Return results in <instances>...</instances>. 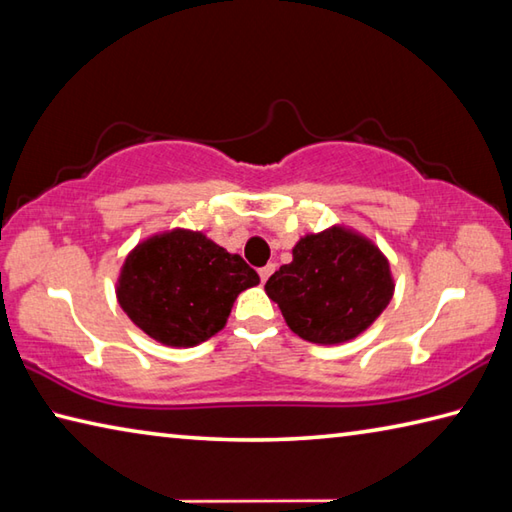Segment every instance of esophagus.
Here are the masks:
<instances>
[{"instance_id":"34e87169","label":"esophagus","mask_w":512,"mask_h":512,"mask_svg":"<svg viewBox=\"0 0 512 512\" xmlns=\"http://www.w3.org/2000/svg\"><path fill=\"white\" fill-rule=\"evenodd\" d=\"M274 269H276V265H265V267H260V269H258V276H260V281L265 283L267 278L274 274Z\"/></svg>"}]
</instances>
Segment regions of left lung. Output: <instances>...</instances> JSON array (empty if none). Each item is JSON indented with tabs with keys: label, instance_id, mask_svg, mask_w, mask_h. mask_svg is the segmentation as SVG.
<instances>
[{
	"label": "left lung",
	"instance_id": "8db88e82",
	"mask_svg": "<svg viewBox=\"0 0 512 512\" xmlns=\"http://www.w3.org/2000/svg\"><path fill=\"white\" fill-rule=\"evenodd\" d=\"M265 292L303 341L343 345L383 314L392 301L394 276L372 238L336 223L298 238L292 263L269 276Z\"/></svg>",
	"mask_w": 512,
	"mask_h": 512
}]
</instances>
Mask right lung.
Masks as SVG:
<instances>
[{
  "label": "right lung",
  "instance_id": "obj_1",
  "mask_svg": "<svg viewBox=\"0 0 512 512\" xmlns=\"http://www.w3.org/2000/svg\"><path fill=\"white\" fill-rule=\"evenodd\" d=\"M260 283L238 254L202 231L173 227L131 249L115 281L131 323L167 347H196L218 334L240 292Z\"/></svg>",
  "mask_w": 512,
  "mask_h": 512
}]
</instances>
